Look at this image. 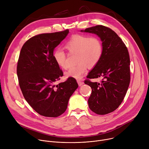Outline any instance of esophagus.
Listing matches in <instances>:
<instances>
[{
  "instance_id": "esophagus-1",
  "label": "esophagus",
  "mask_w": 149,
  "mask_h": 149,
  "mask_svg": "<svg viewBox=\"0 0 149 149\" xmlns=\"http://www.w3.org/2000/svg\"><path fill=\"white\" fill-rule=\"evenodd\" d=\"M77 82H78V85H79V86H82V85L84 84V82H83L82 80L78 79V80H77Z\"/></svg>"
}]
</instances>
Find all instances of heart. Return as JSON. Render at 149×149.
Masks as SVG:
<instances>
[{
	"mask_svg": "<svg viewBox=\"0 0 149 149\" xmlns=\"http://www.w3.org/2000/svg\"><path fill=\"white\" fill-rule=\"evenodd\" d=\"M65 48L70 54H77L78 64L71 67L65 72L67 77L80 78L86 72L87 65L93 68L101 59L103 53V47L101 39L97 36L86 35H75L65 45ZM53 58L57 65L63 68L69 67L67 55L62 49L56 48L53 52Z\"/></svg>",
	"mask_w": 149,
	"mask_h": 149,
	"instance_id": "heart-1",
	"label": "heart"
}]
</instances>
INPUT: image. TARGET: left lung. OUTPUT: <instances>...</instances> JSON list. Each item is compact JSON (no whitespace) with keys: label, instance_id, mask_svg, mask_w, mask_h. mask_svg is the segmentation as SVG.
<instances>
[{"label":"left lung","instance_id":"8db88e82","mask_svg":"<svg viewBox=\"0 0 149 149\" xmlns=\"http://www.w3.org/2000/svg\"><path fill=\"white\" fill-rule=\"evenodd\" d=\"M81 31L96 34L102 41V57L84 83L92 88L88 100L90 110L99 115L107 114L119 107L128 90L130 81L129 51L121 39L108 27L97 25ZM98 77L102 78L101 83L89 79Z\"/></svg>","mask_w":149,"mask_h":149}]
</instances>
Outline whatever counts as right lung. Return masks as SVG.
<instances>
[{
  "label": "right lung",
  "instance_id": "add662e5",
  "mask_svg": "<svg viewBox=\"0 0 149 149\" xmlns=\"http://www.w3.org/2000/svg\"><path fill=\"white\" fill-rule=\"evenodd\" d=\"M68 33L66 29L34 36L24 44L19 54L17 75L20 90L32 109L45 117H56L64 113L78 87L73 77L55 84L63 72L54 61V50Z\"/></svg>",
  "mask_w": 149,
  "mask_h": 149
}]
</instances>
